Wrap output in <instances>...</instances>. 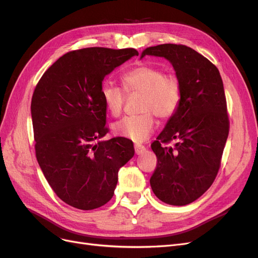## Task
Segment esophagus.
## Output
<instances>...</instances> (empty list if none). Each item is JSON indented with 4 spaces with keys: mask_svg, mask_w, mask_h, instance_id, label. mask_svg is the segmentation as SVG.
Masks as SVG:
<instances>
[{
    "mask_svg": "<svg viewBox=\"0 0 258 258\" xmlns=\"http://www.w3.org/2000/svg\"><path fill=\"white\" fill-rule=\"evenodd\" d=\"M145 150H146V148L143 145H141V144H136L135 145V152H136L137 155L143 154L145 152Z\"/></svg>",
    "mask_w": 258,
    "mask_h": 258,
    "instance_id": "34e87169",
    "label": "esophagus"
}]
</instances>
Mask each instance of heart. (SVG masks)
Wrapping results in <instances>:
<instances>
[{
	"mask_svg": "<svg viewBox=\"0 0 258 258\" xmlns=\"http://www.w3.org/2000/svg\"><path fill=\"white\" fill-rule=\"evenodd\" d=\"M123 88L129 95H142L139 116L124 117L113 124V132L132 142L142 143L152 136L156 128L152 114L160 119H169L176 112L181 102V83L174 75H165L162 69L142 64L130 70L122 76ZM106 111L112 116H119L126 93L112 84H104L101 89Z\"/></svg>",
	"mask_w": 258,
	"mask_h": 258,
	"instance_id": "obj_1",
	"label": "heart"
}]
</instances>
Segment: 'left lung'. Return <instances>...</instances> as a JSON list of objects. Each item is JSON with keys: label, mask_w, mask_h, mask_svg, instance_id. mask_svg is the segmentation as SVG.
<instances>
[{"label": "left lung", "mask_w": 258, "mask_h": 258, "mask_svg": "<svg viewBox=\"0 0 258 258\" xmlns=\"http://www.w3.org/2000/svg\"><path fill=\"white\" fill-rule=\"evenodd\" d=\"M144 56L167 59L182 88L176 112L151 145L157 156L151 187L165 204L186 206L209 189L221 166L229 132L223 81L212 62L185 45L153 46ZM173 139L174 148L161 145Z\"/></svg>", "instance_id": "obj_1"}]
</instances>
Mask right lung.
<instances>
[{"mask_svg":"<svg viewBox=\"0 0 258 258\" xmlns=\"http://www.w3.org/2000/svg\"><path fill=\"white\" fill-rule=\"evenodd\" d=\"M139 52L91 47L60 57L37 83L31 101L35 155L45 178L69 206L93 210L114 195L118 171L134 157L124 138L102 141L104 77Z\"/></svg>","mask_w":258,"mask_h":258,"instance_id":"1","label":"right lung"}]
</instances>
